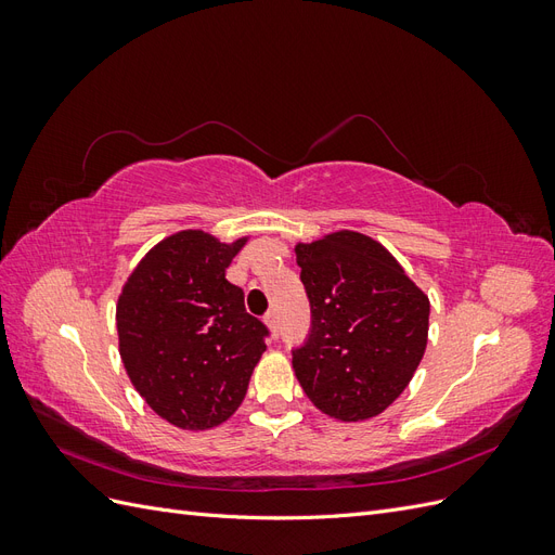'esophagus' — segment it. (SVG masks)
Returning a JSON list of instances; mask_svg holds the SVG:
<instances>
[{"label": "esophagus", "mask_w": 555, "mask_h": 555, "mask_svg": "<svg viewBox=\"0 0 555 555\" xmlns=\"http://www.w3.org/2000/svg\"><path fill=\"white\" fill-rule=\"evenodd\" d=\"M263 322H266V326L273 331V335H278L280 333V322H278V312L275 310H271V312H266V317H263Z\"/></svg>", "instance_id": "obj_1"}]
</instances>
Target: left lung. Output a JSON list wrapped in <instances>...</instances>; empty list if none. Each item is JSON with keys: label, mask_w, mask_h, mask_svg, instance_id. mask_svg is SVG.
I'll return each instance as SVG.
<instances>
[{"label": "left lung", "mask_w": 555, "mask_h": 555, "mask_svg": "<svg viewBox=\"0 0 555 555\" xmlns=\"http://www.w3.org/2000/svg\"><path fill=\"white\" fill-rule=\"evenodd\" d=\"M312 324L292 351L317 410L363 422L405 391L428 343V296L377 241L338 231L296 245Z\"/></svg>", "instance_id": "obj_1"}]
</instances>
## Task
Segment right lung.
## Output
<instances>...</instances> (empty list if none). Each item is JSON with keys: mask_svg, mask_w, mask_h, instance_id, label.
<instances>
[{"mask_svg": "<svg viewBox=\"0 0 555 555\" xmlns=\"http://www.w3.org/2000/svg\"><path fill=\"white\" fill-rule=\"evenodd\" d=\"M245 241L173 233L147 251L117 298L125 371L147 405L178 428L227 422L266 351L268 328L224 278Z\"/></svg>", "mask_w": 555, "mask_h": 555, "instance_id": "obj_1", "label": "right lung"}]
</instances>
